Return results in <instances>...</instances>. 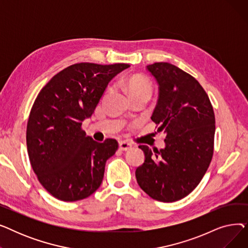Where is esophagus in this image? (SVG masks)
<instances>
[{"instance_id":"34e87169","label":"esophagus","mask_w":248,"mask_h":248,"mask_svg":"<svg viewBox=\"0 0 248 248\" xmlns=\"http://www.w3.org/2000/svg\"><path fill=\"white\" fill-rule=\"evenodd\" d=\"M119 146H120V150L121 151H127L128 149L132 148V145L129 144V142L125 141V140H121L119 142Z\"/></svg>"}]
</instances>
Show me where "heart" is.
Listing matches in <instances>:
<instances>
[{
  "mask_svg": "<svg viewBox=\"0 0 248 248\" xmlns=\"http://www.w3.org/2000/svg\"><path fill=\"white\" fill-rule=\"evenodd\" d=\"M125 85L131 95L140 93H148L151 95L152 93L151 84L146 79H144V78L139 76L129 77L125 82Z\"/></svg>",
  "mask_w": 248,
  "mask_h": 248,
  "instance_id": "b5f03b06",
  "label": "heart"
}]
</instances>
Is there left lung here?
I'll use <instances>...</instances> for the list:
<instances>
[{
  "instance_id": "left-lung-1",
  "label": "left lung",
  "mask_w": 248,
  "mask_h": 248,
  "mask_svg": "<svg viewBox=\"0 0 248 248\" xmlns=\"http://www.w3.org/2000/svg\"><path fill=\"white\" fill-rule=\"evenodd\" d=\"M159 86L157 106L151 116L166 135L165 148L145 154L137 168L139 186L150 197L174 202L198 186L213 155L215 115L211 102L193 76L168 62L148 65Z\"/></svg>"
}]
</instances>
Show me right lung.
Listing matches in <instances>:
<instances>
[{"label": "right lung", "mask_w": 248, "mask_h": 248, "mask_svg": "<svg viewBox=\"0 0 248 248\" xmlns=\"http://www.w3.org/2000/svg\"><path fill=\"white\" fill-rule=\"evenodd\" d=\"M129 64L77 63L51 78L32 107L26 140L31 166L41 185L65 202L87 198L100 186L117 141L103 142L81 129L114 76Z\"/></svg>", "instance_id": "right-lung-1"}]
</instances>
